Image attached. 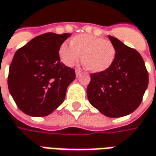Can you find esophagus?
Masks as SVG:
<instances>
[{
    "label": "esophagus",
    "instance_id": "obj_1",
    "mask_svg": "<svg viewBox=\"0 0 156 156\" xmlns=\"http://www.w3.org/2000/svg\"><path fill=\"white\" fill-rule=\"evenodd\" d=\"M80 73H81V71L79 70V69H76V76L78 77L80 75Z\"/></svg>",
    "mask_w": 156,
    "mask_h": 156
}]
</instances>
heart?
Here are the masks:
<instances>
[{"instance_id": "b5f03b06", "label": "heart", "mask_w": 156, "mask_h": 156, "mask_svg": "<svg viewBox=\"0 0 156 156\" xmlns=\"http://www.w3.org/2000/svg\"><path fill=\"white\" fill-rule=\"evenodd\" d=\"M82 64L91 73L107 70L114 62L116 49L108 40L90 34H79L72 38L69 45L62 44L59 48L61 61L72 67L80 59Z\"/></svg>"}]
</instances>
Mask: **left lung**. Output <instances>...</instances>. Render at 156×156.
Returning a JSON list of instances; mask_svg holds the SVG:
<instances>
[{"instance_id":"obj_1","label":"left lung","mask_w":156,"mask_h":156,"mask_svg":"<svg viewBox=\"0 0 156 156\" xmlns=\"http://www.w3.org/2000/svg\"><path fill=\"white\" fill-rule=\"evenodd\" d=\"M116 49L114 62L107 70L90 74L87 94L90 104L105 116H127L141 104L149 83L142 56L115 37L109 36Z\"/></svg>"}]
</instances>
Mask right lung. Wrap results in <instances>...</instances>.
<instances>
[{
	"label": "right lung",
	"mask_w": 156,
	"mask_h": 156,
	"mask_svg": "<svg viewBox=\"0 0 156 156\" xmlns=\"http://www.w3.org/2000/svg\"><path fill=\"white\" fill-rule=\"evenodd\" d=\"M71 34L46 33L18 49L9 67L8 89L17 107L45 116L62 104L75 70L61 62L59 48Z\"/></svg>",
	"instance_id": "obj_1"
}]
</instances>
